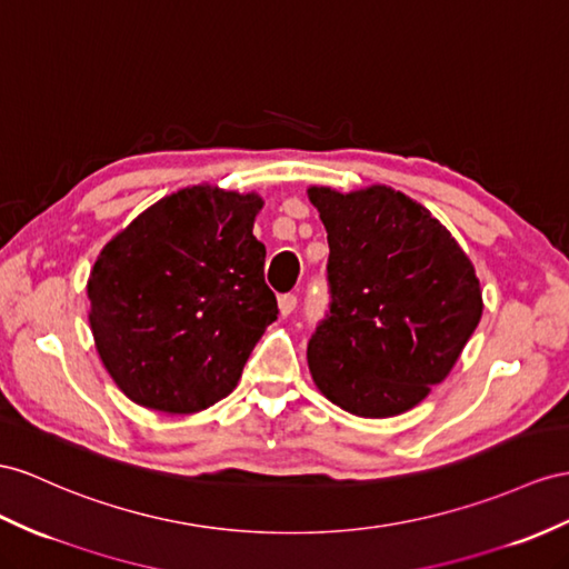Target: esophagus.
I'll return each mask as SVG.
<instances>
[{"mask_svg": "<svg viewBox=\"0 0 569 569\" xmlns=\"http://www.w3.org/2000/svg\"><path fill=\"white\" fill-rule=\"evenodd\" d=\"M296 305H298V298H296L293 293L281 296V298H279V312H281V317H288L290 312H293Z\"/></svg>", "mask_w": 569, "mask_h": 569, "instance_id": "34e87169", "label": "esophagus"}]
</instances>
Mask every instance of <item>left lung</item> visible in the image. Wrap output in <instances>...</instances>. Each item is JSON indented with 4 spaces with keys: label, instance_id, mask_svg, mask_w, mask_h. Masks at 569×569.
Segmentation results:
<instances>
[{
    "label": "left lung",
    "instance_id": "1",
    "mask_svg": "<svg viewBox=\"0 0 569 569\" xmlns=\"http://www.w3.org/2000/svg\"><path fill=\"white\" fill-rule=\"evenodd\" d=\"M329 240V315L308 343L317 389L360 418L423 401L483 315L471 259L418 201L372 184L310 187Z\"/></svg>",
    "mask_w": 569,
    "mask_h": 569
}]
</instances>
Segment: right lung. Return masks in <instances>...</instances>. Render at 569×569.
I'll use <instances>...</instances> for the list:
<instances>
[{"mask_svg": "<svg viewBox=\"0 0 569 569\" xmlns=\"http://www.w3.org/2000/svg\"><path fill=\"white\" fill-rule=\"evenodd\" d=\"M259 194L194 184L120 230L86 293L96 351L112 382L146 409L187 416L238 387L279 308L254 236Z\"/></svg>", "mask_w": 569, "mask_h": 569, "instance_id": "1", "label": "right lung"}]
</instances>
